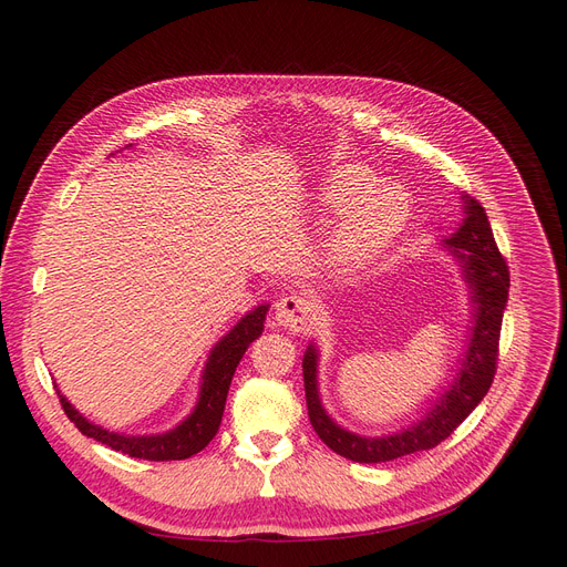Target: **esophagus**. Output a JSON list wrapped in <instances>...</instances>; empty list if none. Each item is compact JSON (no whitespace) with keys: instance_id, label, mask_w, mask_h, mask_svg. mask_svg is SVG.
Masks as SVG:
<instances>
[{"instance_id":"obj_1","label":"esophagus","mask_w":567,"mask_h":567,"mask_svg":"<svg viewBox=\"0 0 567 567\" xmlns=\"http://www.w3.org/2000/svg\"><path fill=\"white\" fill-rule=\"evenodd\" d=\"M315 317V306L306 296L287 293L276 303V321L289 331H303Z\"/></svg>"}]
</instances>
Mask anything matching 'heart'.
Listing matches in <instances>:
<instances>
[{"mask_svg":"<svg viewBox=\"0 0 567 567\" xmlns=\"http://www.w3.org/2000/svg\"><path fill=\"white\" fill-rule=\"evenodd\" d=\"M321 204L331 214H342L331 250L347 266L379 255L409 218L406 195L395 186H379V176L363 165H342L326 178Z\"/></svg>","mask_w":567,"mask_h":567,"instance_id":"b5f03b06","label":"heart"}]
</instances>
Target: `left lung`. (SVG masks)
Masks as SVG:
<instances>
[{
  "mask_svg": "<svg viewBox=\"0 0 567 567\" xmlns=\"http://www.w3.org/2000/svg\"><path fill=\"white\" fill-rule=\"evenodd\" d=\"M462 199L466 218L457 234L449 238V246L453 255H457V259L462 261L464 278L471 287V301L475 306V326L466 349V359L460 368L453 389L441 395L439 404H434V409L425 415V421L400 434L381 439H365L338 427L329 415H326L319 402L317 349L310 344L303 355V381L310 423L317 436L329 445L333 453L347 460L374 464L434 449V445L449 439L464 423L466 415L487 395L494 381L498 363L501 321L511 289V271L508 264H505V257L498 252L492 225L481 202L468 195H464Z\"/></svg>",
  "mask_w": 567,
  "mask_h": 567,
  "instance_id": "obj_1",
  "label": "left lung"
}]
</instances>
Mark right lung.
<instances>
[{"instance_id":"1","label":"right lung","mask_w":567,"mask_h":567,"mask_svg":"<svg viewBox=\"0 0 567 567\" xmlns=\"http://www.w3.org/2000/svg\"><path fill=\"white\" fill-rule=\"evenodd\" d=\"M266 310H268V306L255 308L214 347L212 355H208V361H206V368H204L199 402L188 419L172 432L156 434V436H124V434L103 430L94 423H89L86 419H82V415L71 406V402L56 391L59 402H62V409L69 415V421L84 436H92V439L110 445L112 451H118V453H124L128 457H137V460H152V462L188 460L195 453L204 451L208 441L216 436L220 421H223V411H225V400H227L231 377L236 372L238 361L244 359V353L250 347V342L261 336Z\"/></svg>"}]
</instances>
